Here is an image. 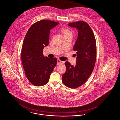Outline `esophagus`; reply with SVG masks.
<instances>
[{
  "instance_id": "34e87169",
  "label": "esophagus",
  "mask_w": 120,
  "mask_h": 120,
  "mask_svg": "<svg viewBox=\"0 0 120 120\" xmlns=\"http://www.w3.org/2000/svg\"><path fill=\"white\" fill-rule=\"evenodd\" d=\"M64 64V62L63 61H61V60H60L59 59H57V65L63 64Z\"/></svg>"
}]
</instances>
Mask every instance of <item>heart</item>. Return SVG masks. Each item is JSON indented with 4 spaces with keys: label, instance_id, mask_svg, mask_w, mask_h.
I'll use <instances>...</instances> for the list:
<instances>
[{
    "label": "heart",
    "instance_id": "obj_1",
    "mask_svg": "<svg viewBox=\"0 0 120 120\" xmlns=\"http://www.w3.org/2000/svg\"><path fill=\"white\" fill-rule=\"evenodd\" d=\"M62 32L64 36L68 35L69 34H72L71 31L67 29H63L62 30Z\"/></svg>",
    "mask_w": 120,
    "mask_h": 120
}]
</instances>
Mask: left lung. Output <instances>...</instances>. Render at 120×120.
I'll use <instances>...</instances> for the list:
<instances>
[{
	"mask_svg": "<svg viewBox=\"0 0 120 120\" xmlns=\"http://www.w3.org/2000/svg\"><path fill=\"white\" fill-rule=\"evenodd\" d=\"M68 25L78 31V38L74 46L76 51L75 65L66 62L67 70L62 75V81L66 86L77 88L85 83L92 73L96 57V41L91 28L85 22L79 21Z\"/></svg>",
	"mask_w": 120,
	"mask_h": 120,
	"instance_id": "left-lung-1",
	"label": "left lung"
}]
</instances>
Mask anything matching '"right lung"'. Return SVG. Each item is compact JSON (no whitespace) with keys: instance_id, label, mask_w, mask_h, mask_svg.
I'll use <instances>...</instances> for the list:
<instances>
[{"instance_id":"obj_1","label":"right lung","mask_w":120,"mask_h":120,"mask_svg":"<svg viewBox=\"0 0 120 120\" xmlns=\"http://www.w3.org/2000/svg\"><path fill=\"white\" fill-rule=\"evenodd\" d=\"M59 23L41 20L34 23L28 30L22 47L21 57L26 75L35 86H43L49 81L57 63V59L44 56L43 50L49 44L51 29Z\"/></svg>"}]
</instances>
